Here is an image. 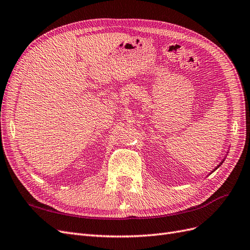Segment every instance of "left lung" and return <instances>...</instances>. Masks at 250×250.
<instances>
[{"label":"left lung","mask_w":250,"mask_h":250,"mask_svg":"<svg viewBox=\"0 0 250 250\" xmlns=\"http://www.w3.org/2000/svg\"><path fill=\"white\" fill-rule=\"evenodd\" d=\"M222 162H223V161H222ZM222 162H221V164H222ZM219 166H220V165H219Z\"/></svg>","instance_id":"1"}]
</instances>
